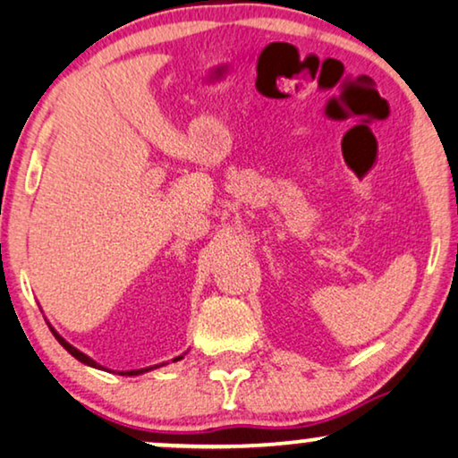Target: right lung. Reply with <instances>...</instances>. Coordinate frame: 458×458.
<instances>
[{
  "label": "right lung",
  "mask_w": 458,
  "mask_h": 458,
  "mask_svg": "<svg viewBox=\"0 0 458 458\" xmlns=\"http://www.w3.org/2000/svg\"><path fill=\"white\" fill-rule=\"evenodd\" d=\"M50 328H52V327H50ZM52 333H54V337H56V339H58V344H60V345H63V347H64V350H66V352H69L72 358H77V360H79V362L88 364V367H94V369H102V367H100V364H98V362H94V360H91V358H89V356H85V353H83V352H79V350H77V347H72V345L69 344V341H64L63 337H60V335H58L56 331H54V328H52ZM182 358H184V356H178V358H174V362H178V360H182ZM157 367H158V364H157ZM157 367H148V369H138V370H121V375H127V377H133V375H142V373H148V370H150V369H157Z\"/></svg>",
  "instance_id": "right-lung-1"
}]
</instances>
